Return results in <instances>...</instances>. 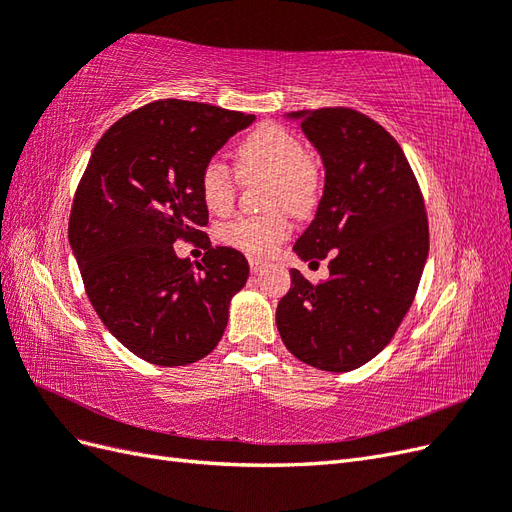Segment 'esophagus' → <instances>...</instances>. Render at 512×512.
Masks as SVG:
<instances>
[{
    "label": "esophagus",
    "mask_w": 512,
    "mask_h": 512,
    "mask_svg": "<svg viewBox=\"0 0 512 512\" xmlns=\"http://www.w3.org/2000/svg\"><path fill=\"white\" fill-rule=\"evenodd\" d=\"M267 267H269V262L260 260V258H250V269H252V273H260V271H265Z\"/></svg>",
    "instance_id": "esophagus-1"
}]
</instances>
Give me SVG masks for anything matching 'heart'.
I'll return each mask as SVG.
<instances>
[{
	"instance_id": "1",
	"label": "heart",
	"mask_w": 512,
	"mask_h": 512,
	"mask_svg": "<svg viewBox=\"0 0 512 512\" xmlns=\"http://www.w3.org/2000/svg\"><path fill=\"white\" fill-rule=\"evenodd\" d=\"M237 175L250 179L269 177V207H288L305 215L314 211L320 198V170L305 156L297 136L275 123H265L243 138L235 151ZM200 196L213 213H226L237 196V177L222 160H209L200 173ZM290 235V220L284 209L265 215H239L218 228V237L245 254H271Z\"/></svg>"
}]
</instances>
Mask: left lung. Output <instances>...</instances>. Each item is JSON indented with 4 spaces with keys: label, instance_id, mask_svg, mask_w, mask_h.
<instances>
[{
    "label": "left lung",
    "instance_id": "1",
    "mask_svg": "<svg viewBox=\"0 0 512 512\" xmlns=\"http://www.w3.org/2000/svg\"><path fill=\"white\" fill-rule=\"evenodd\" d=\"M320 153L324 190L294 243L301 260L329 256V280L290 271L275 322L299 361L350 371L391 342L408 314L429 254L425 203L395 138L352 108L288 113Z\"/></svg>",
    "mask_w": 512,
    "mask_h": 512
}]
</instances>
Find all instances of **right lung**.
I'll return each instance as SVG.
<instances>
[{"mask_svg": "<svg viewBox=\"0 0 512 512\" xmlns=\"http://www.w3.org/2000/svg\"><path fill=\"white\" fill-rule=\"evenodd\" d=\"M254 121L220 106L160 100L113 123L91 153L68 239L96 314L138 359L190 365L224 335L250 265L211 243L194 265L173 243L209 239L200 173Z\"/></svg>", "mask_w": 512, "mask_h": 512, "instance_id": "1", "label": "right lung"}]
</instances>
